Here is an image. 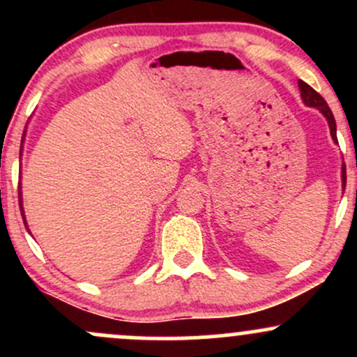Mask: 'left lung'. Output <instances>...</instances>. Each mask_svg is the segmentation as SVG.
<instances>
[{
    "label": "left lung",
    "instance_id": "left-lung-1",
    "mask_svg": "<svg viewBox=\"0 0 357 357\" xmlns=\"http://www.w3.org/2000/svg\"><path fill=\"white\" fill-rule=\"evenodd\" d=\"M298 89H301V97H302V102L307 105V107H314L317 109L319 112L322 114L324 117H326L327 124H329V129H331V136H333V141L337 142V134H335V121H334V116L333 112H331L329 105H327V102L322 99L321 93H317L315 90L310 87V85H307L305 82L298 80ZM342 190H346V165H342Z\"/></svg>",
    "mask_w": 357,
    "mask_h": 357
}]
</instances>
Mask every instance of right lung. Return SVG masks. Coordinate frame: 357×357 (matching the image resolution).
I'll return each mask as SVG.
<instances>
[{"label":"right lung","instance_id":"add662e5","mask_svg":"<svg viewBox=\"0 0 357 357\" xmlns=\"http://www.w3.org/2000/svg\"><path fill=\"white\" fill-rule=\"evenodd\" d=\"M23 139H24V134H23ZM23 147V146H22ZM20 155H22V149H20ZM23 202H22V191H20V210H22V216H23V223H24V227H26V230H28V223H26V218H24V210H23Z\"/></svg>","mask_w":357,"mask_h":357}]
</instances>
